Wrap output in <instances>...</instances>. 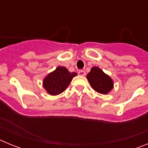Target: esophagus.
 Instances as JSON below:
<instances>
[{
    "label": "esophagus",
    "instance_id": "obj_1",
    "mask_svg": "<svg viewBox=\"0 0 148 148\" xmlns=\"http://www.w3.org/2000/svg\"><path fill=\"white\" fill-rule=\"evenodd\" d=\"M78 74L79 75H81V76H84V75H86V73L84 70H79V71L78 72Z\"/></svg>",
    "mask_w": 148,
    "mask_h": 148
}]
</instances>
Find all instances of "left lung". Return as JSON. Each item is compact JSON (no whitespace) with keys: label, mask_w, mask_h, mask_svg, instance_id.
I'll return each mask as SVG.
<instances>
[{"label":"left lung","mask_w":148,"mask_h":148,"mask_svg":"<svg viewBox=\"0 0 148 148\" xmlns=\"http://www.w3.org/2000/svg\"><path fill=\"white\" fill-rule=\"evenodd\" d=\"M87 78L94 90L101 94H107L113 87L110 77L106 75L99 67L94 66L87 75Z\"/></svg>","instance_id":"8db88e82"}]
</instances>
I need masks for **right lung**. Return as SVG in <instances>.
I'll list each match as a JSON object with an SVG mask.
<instances>
[{
  "mask_svg": "<svg viewBox=\"0 0 148 148\" xmlns=\"http://www.w3.org/2000/svg\"><path fill=\"white\" fill-rule=\"evenodd\" d=\"M76 75L75 72L70 73L64 66H58L44 78L43 86L50 95H58L66 90L73 77Z\"/></svg>",
  "mask_w": 148,
  "mask_h": 148,
  "instance_id": "right-lung-1",
  "label": "right lung"
}]
</instances>
